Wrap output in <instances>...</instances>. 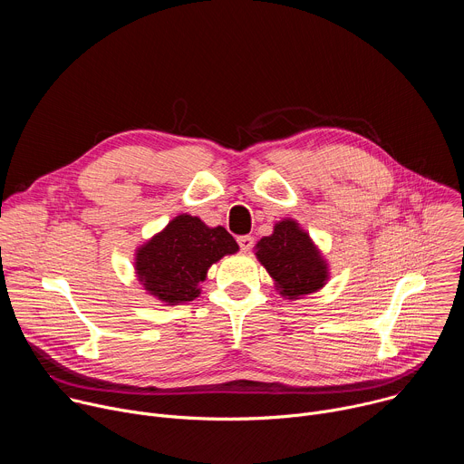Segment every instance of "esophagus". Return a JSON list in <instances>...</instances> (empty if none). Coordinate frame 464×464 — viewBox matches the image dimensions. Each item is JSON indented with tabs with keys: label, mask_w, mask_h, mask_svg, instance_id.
<instances>
[{
	"label": "esophagus",
	"mask_w": 464,
	"mask_h": 464,
	"mask_svg": "<svg viewBox=\"0 0 464 464\" xmlns=\"http://www.w3.org/2000/svg\"><path fill=\"white\" fill-rule=\"evenodd\" d=\"M253 237H249V235H244V237H238V246H240V249L244 251V253H247L251 247H253Z\"/></svg>",
	"instance_id": "esophagus-1"
}]
</instances>
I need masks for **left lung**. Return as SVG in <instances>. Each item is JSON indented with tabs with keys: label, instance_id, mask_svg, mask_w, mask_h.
Listing matches in <instances>:
<instances>
[{
	"label": "left lung",
	"instance_id": "1",
	"mask_svg": "<svg viewBox=\"0 0 464 464\" xmlns=\"http://www.w3.org/2000/svg\"><path fill=\"white\" fill-rule=\"evenodd\" d=\"M255 256L290 301L319 292L330 279L324 255L295 218L276 222L274 233L255 244Z\"/></svg>",
	"mask_w": 464,
	"mask_h": 464
}]
</instances>
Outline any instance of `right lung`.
I'll return each instance as SVG.
<instances>
[{"instance_id": "obj_1", "label": "right lung", "mask_w": 464, "mask_h": 464, "mask_svg": "<svg viewBox=\"0 0 464 464\" xmlns=\"http://www.w3.org/2000/svg\"><path fill=\"white\" fill-rule=\"evenodd\" d=\"M237 251L226 227L181 213L136 249L134 270L149 295L174 306L200 295L213 264Z\"/></svg>"}]
</instances>
